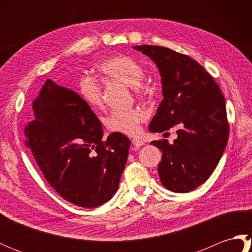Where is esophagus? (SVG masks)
<instances>
[{
  "label": "esophagus",
  "instance_id": "1",
  "mask_svg": "<svg viewBox=\"0 0 252 252\" xmlns=\"http://www.w3.org/2000/svg\"><path fill=\"white\" fill-rule=\"evenodd\" d=\"M132 144L134 145L135 147H141L144 145V142L142 140H138V138H133L132 140Z\"/></svg>",
  "mask_w": 252,
  "mask_h": 252
}]
</instances>
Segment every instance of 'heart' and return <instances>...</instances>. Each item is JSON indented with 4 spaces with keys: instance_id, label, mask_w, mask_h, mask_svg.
Segmentation results:
<instances>
[{
    "instance_id": "heart-1",
    "label": "heart",
    "mask_w": 252,
    "mask_h": 252,
    "mask_svg": "<svg viewBox=\"0 0 252 252\" xmlns=\"http://www.w3.org/2000/svg\"><path fill=\"white\" fill-rule=\"evenodd\" d=\"M101 79L117 81L134 88L137 97L148 98L151 92L142 83L145 71L135 60L126 55H112L105 58L97 65ZM78 93L92 109L103 107V91L99 83L91 77H83L78 83ZM146 112L140 108L127 110H112L105 117L104 123L111 132L126 135H137L141 123L146 120Z\"/></svg>"
}]
</instances>
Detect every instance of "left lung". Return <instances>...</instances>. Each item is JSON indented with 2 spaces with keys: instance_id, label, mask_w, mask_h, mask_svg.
<instances>
[{
  "instance_id": "left-lung-1",
  "label": "left lung",
  "mask_w": 252,
  "mask_h": 252,
  "mask_svg": "<svg viewBox=\"0 0 252 252\" xmlns=\"http://www.w3.org/2000/svg\"><path fill=\"white\" fill-rule=\"evenodd\" d=\"M133 47L151 57L161 74L163 99L149 131L178 127L173 144L151 143L162 152L160 181L171 191L189 192L208 180L225 149L229 134L225 99L213 78L189 56L163 46Z\"/></svg>"
}]
</instances>
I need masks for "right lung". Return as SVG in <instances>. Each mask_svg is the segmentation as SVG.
<instances>
[{
	"label": "right lung",
	"mask_w": 252,
	"mask_h": 252,
	"mask_svg": "<svg viewBox=\"0 0 252 252\" xmlns=\"http://www.w3.org/2000/svg\"><path fill=\"white\" fill-rule=\"evenodd\" d=\"M32 110L34 119L25 126V144L49 184L79 207L108 201L126 167L129 138L116 132L103 138L101 123L91 107L50 79Z\"/></svg>",
	"instance_id": "1"
}]
</instances>
